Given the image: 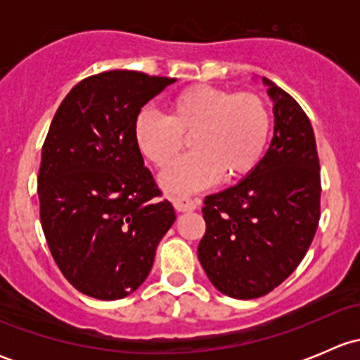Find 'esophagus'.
Masks as SVG:
<instances>
[{
    "instance_id": "esophagus-1",
    "label": "esophagus",
    "mask_w": 360,
    "mask_h": 360,
    "mask_svg": "<svg viewBox=\"0 0 360 360\" xmlns=\"http://www.w3.org/2000/svg\"><path fill=\"white\" fill-rule=\"evenodd\" d=\"M172 203L177 212H191V210H195L198 207L197 200L188 197H172Z\"/></svg>"
}]
</instances>
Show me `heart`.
<instances>
[{
	"instance_id": "b5f03b06",
	"label": "heart",
	"mask_w": 360,
	"mask_h": 360,
	"mask_svg": "<svg viewBox=\"0 0 360 360\" xmlns=\"http://www.w3.org/2000/svg\"><path fill=\"white\" fill-rule=\"evenodd\" d=\"M169 115L144 110L134 122V141L143 157L163 167L193 137L197 151L170 165L162 184L170 191H193L221 172L240 179L259 165L270 137L266 103L254 92H233L212 85H191L167 104Z\"/></svg>"
}]
</instances>
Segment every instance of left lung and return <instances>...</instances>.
<instances>
[{"mask_svg":"<svg viewBox=\"0 0 360 360\" xmlns=\"http://www.w3.org/2000/svg\"><path fill=\"white\" fill-rule=\"evenodd\" d=\"M274 101V139L235 186L205 197L198 259L217 291L254 300L274 291L310 248L321 219V165L307 112L263 78Z\"/></svg>","mask_w":360,"mask_h":360,"instance_id":"1","label":"left lung"}]
</instances>
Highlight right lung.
Segmentation results:
<instances>
[{
	"label": "right lung",
	"instance_id": "1",
	"mask_svg": "<svg viewBox=\"0 0 360 360\" xmlns=\"http://www.w3.org/2000/svg\"><path fill=\"white\" fill-rule=\"evenodd\" d=\"M174 82L127 69L89 76L50 123L39 219L59 270L86 296L111 301L136 291L176 221L134 141L141 108Z\"/></svg>",
	"mask_w": 360,
	"mask_h": 360
}]
</instances>
